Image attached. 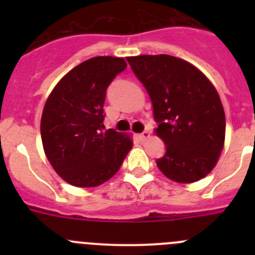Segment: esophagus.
<instances>
[{"mask_svg":"<svg viewBox=\"0 0 255 255\" xmlns=\"http://www.w3.org/2000/svg\"><path fill=\"white\" fill-rule=\"evenodd\" d=\"M149 135H150V132H149L148 129H145V130H144V132L139 133V134H138V138H139L140 140H145L146 138H149Z\"/></svg>","mask_w":255,"mask_h":255,"instance_id":"34e87169","label":"esophagus"}]
</instances>
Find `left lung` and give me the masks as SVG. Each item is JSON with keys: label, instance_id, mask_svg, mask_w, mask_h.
<instances>
[{"label": "left lung", "instance_id": "8db88e82", "mask_svg": "<svg viewBox=\"0 0 255 255\" xmlns=\"http://www.w3.org/2000/svg\"><path fill=\"white\" fill-rule=\"evenodd\" d=\"M145 87L155 133L165 143L159 170L176 182L201 180L215 168L225 144L226 117L217 91L192 64L171 55L127 58Z\"/></svg>", "mask_w": 255, "mask_h": 255}]
</instances>
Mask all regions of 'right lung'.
<instances>
[{
  "instance_id": "1",
  "label": "right lung",
  "mask_w": 255,
  "mask_h": 255,
  "mask_svg": "<svg viewBox=\"0 0 255 255\" xmlns=\"http://www.w3.org/2000/svg\"><path fill=\"white\" fill-rule=\"evenodd\" d=\"M126 68L123 58L89 59L69 71L45 102L40 122L45 155L74 186L106 182L132 149L129 137L104 126L107 87Z\"/></svg>"
}]
</instances>
